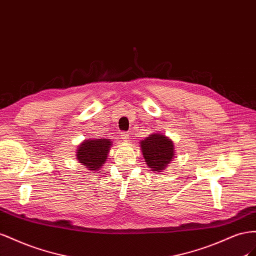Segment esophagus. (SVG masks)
<instances>
[{
	"instance_id": "1",
	"label": "esophagus",
	"mask_w": 256,
	"mask_h": 256,
	"mask_svg": "<svg viewBox=\"0 0 256 256\" xmlns=\"http://www.w3.org/2000/svg\"><path fill=\"white\" fill-rule=\"evenodd\" d=\"M120 138L124 142H128V134L126 132H122V133H120Z\"/></svg>"
}]
</instances>
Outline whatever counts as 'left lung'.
<instances>
[{
  "instance_id": "left-lung-1",
  "label": "left lung",
  "mask_w": 256,
  "mask_h": 256,
  "mask_svg": "<svg viewBox=\"0 0 256 256\" xmlns=\"http://www.w3.org/2000/svg\"><path fill=\"white\" fill-rule=\"evenodd\" d=\"M144 162L154 172H163L174 158V144L170 137L153 133L140 142Z\"/></svg>"
}]
</instances>
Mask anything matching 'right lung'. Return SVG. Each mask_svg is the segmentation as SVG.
<instances>
[{"label":"right lung","mask_w":256,"mask_h":256,"mask_svg":"<svg viewBox=\"0 0 256 256\" xmlns=\"http://www.w3.org/2000/svg\"><path fill=\"white\" fill-rule=\"evenodd\" d=\"M112 146V142L106 138H90L84 140L78 144L76 158L79 163H82L86 170L96 172L100 170L106 163L109 150Z\"/></svg>","instance_id":"add662e5"}]
</instances>
